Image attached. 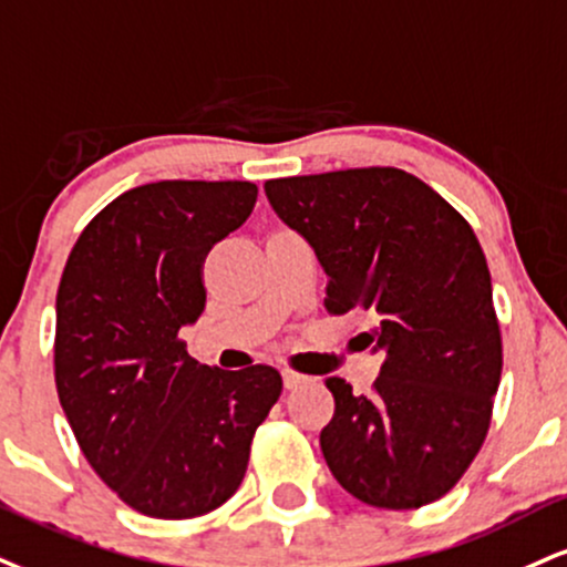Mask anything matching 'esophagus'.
I'll list each match as a JSON object with an SVG mask.
<instances>
[{"mask_svg": "<svg viewBox=\"0 0 567 567\" xmlns=\"http://www.w3.org/2000/svg\"><path fill=\"white\" fill-rule=\"evenodd\" d=\"M306 374H301V372H296V370H282V383H285V388H298V385H303L306 383Z\"/></svg>", "mask_w": 567, "mask_h": 567, "instance_id": "34e87169", "label": "esophagus"}]
</instances>
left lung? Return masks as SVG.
Segmentation results:
<instances>
[{
    "instance_id": "left-lung-1",
    "label": "left lung",
    "mask_w": 567,
    "mask_h": 567,
    "mask_svg": "<svg viewBox=\"0 0 567 567\" xmlns=\"http://www.w3.org/2000/svg\"><path fill=\"white\" fill-rule=\"evenodd\" d=\"M309 240L332 317L370 311L364 349L383 353L372 393L327 378L336 414L319 443L336 481L383 509L425 507L481 452L502 378V332L486 256L467 218L391 166L264 184Z\"/></svg>"
}]
</instances>
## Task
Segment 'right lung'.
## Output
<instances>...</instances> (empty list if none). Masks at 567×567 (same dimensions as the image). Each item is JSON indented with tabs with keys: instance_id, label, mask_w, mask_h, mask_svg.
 <instances>
[{
	"instance_id": "obj_1",
	"label": "right lung",
	"mask_w": 567,
	"mask_h": 567,
	"mask_svg": "<svg viewBox=\"0 0 567 567\" xmlns=\"http://www.w3.org/2000/svg\"><path fill=\"white\" fill-rule=\"evenodd\" d=\"M254 182L142 184L86 224L60 277L54 385L94 473L136 513L187 520L240 488L282 393L275 367L200 364L179 338L203 264L256 206Z\"/></svg>"
}]
</instances>
